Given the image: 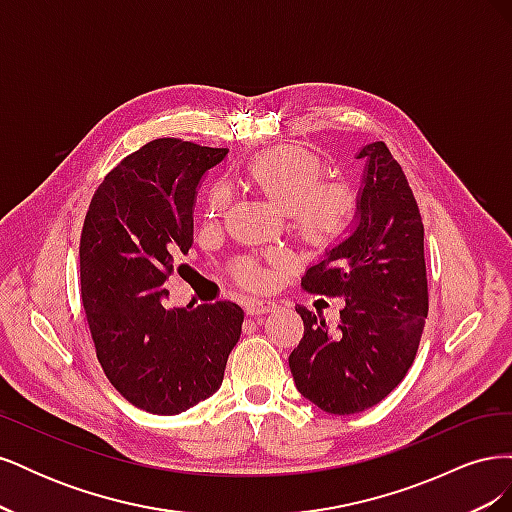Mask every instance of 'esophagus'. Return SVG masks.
Listing matches in <instances>:
<instances>
[{"label": "esophagus", "instance_id": "esophagus-1", "mask_svg": "<svg viewBox=\"0 0 512 512\" xmlns=\"http://www.w3.org/2000/svg\"><path fill=\"white\" fill-rule=\"evenodd\" d=\"M275 307H277V303H273V301H269V299H250V301L245 303V309H247V314H250V316L273 312Z\"/></svg>", "mask_w": 512, "mask_h": 512}]
</instances>
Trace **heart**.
<instances>
[{"mask_svg": "<svg viewBox=\"0 0 512 512\" xmlns=\"http://www.w3.org/2000/svg\"><path fill=\"white\" fill-rule=\"evenodd\" d=\"M245 177L275 205L288 211L292 230L312 245H329L348 230L356 213V192L346 181H322L324 162L305 147L284 145L258 153L245 166ZM230 203L228 185L213 183L205 198V215L218 218ZM239 280L260 286L267 273L243 265Z\"/></svg>", "mask_w": 512, "mask_h": 512, "instance_id": "b5f03b06", "label": "heart"}]
</instances>
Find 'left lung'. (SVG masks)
<instances>
[{"mask_svg": "<svg viewBox=\"0 0 512 512\" xmlns=\"http://www.w3.org/2000/svg\"><path fill=\"white\" fill-rule=\"evenodd\" d=\"M367 162L352 235L309 267L301 286L344 297L337 331L299 305L303 339L288 356L303 397L329 414H356L406 378L429 312L425 230L404 170L382 141Z\"/></svg>", "mask_w": 512, "mask_h": 512, "instance_id": "left-lung-1", "label": "left lung"}]
</instances>
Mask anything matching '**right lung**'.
Here are the masks:
<instances>
[{
  "instance_id": "1",
  "label": "right lung",
  "mask_w": 512,
  "mask_h": 512,
  "mask_svg": "<svg viewBox=\"0 0 512 512\" xmlns=\"http://www.w3.org/2000/svg\"><path fill=\"white\" fill-rule=\"evenodd\" d=\"M228 149L156 138L123 158L91 198L81 232V297L104 374L130 404L179 414L220 389L243 309H166L162 284L194 241V196Z\"/></svg>"
}]
</instances>
